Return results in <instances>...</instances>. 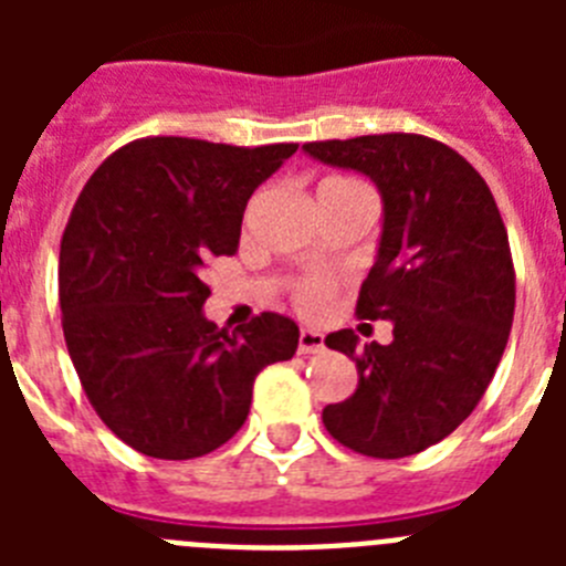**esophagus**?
<instances>
[{
  "label": "esophagus",
  "mask_w": 566,
  "mask_h": 566,
  "mask_svg": "<svg viewBox=\"0 0 566 566\" xmlns=\"http://www.w3.org/2000/svg\"><path fill=\"white\" fill-rule=\"evenodd\" d=\"M297 348L300 354H319L326 348V337L319 332H312V328H303L297 337Z\"/></svg>",
  "instance_id": "1"
}]
</instances>
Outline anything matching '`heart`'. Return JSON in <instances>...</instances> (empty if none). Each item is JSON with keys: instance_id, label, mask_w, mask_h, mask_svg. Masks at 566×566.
Listing matches in <instances>:
<instances>
[{"instance_id": "1", "label": "heart", "mask_w": 566, "mask_h": 566, "mask_svg": "<svg viewBox=\"0 0 566 566\" xmlns=\"http://www.w3.org/2000/svg\"><path fill=\"white\" fill-rule=\"evenodd\" d=\"M357 187H363V184L354 181V178H326V181L319 184V189H357ZM328 300H332V280L326 277L312 274V277H303L297 286H294V306H297L303 314H308V317H317V314L326 312Z\"/></svg>"}]
</instances>
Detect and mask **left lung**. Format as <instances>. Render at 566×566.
I'll return each mask as SVG.
<instances>
[{
    "instance_id": "obj_1",
    "label": "left lung",
    "mask_w": 566,
    "mask_h": 566,
    "mask_svg": "<svg viewBox=\"0 0 566 566\" xmlns=\"http://www.w3.org/2000/svg\"><path fill=\"white\" fill-rule=\"evenodd\" d=\"M303 149L377 184L382 238L357 314L394 323L391 345L328 334L359 382L323 408V424L363 457H413L457 431L496 374L516 308L507 229L482 175L437 138L385 133Z\"/></svg>"
}]
</instances>
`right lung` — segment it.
I'll list each match as a JSON object with an SVG mask.
<instances>
[{"label": "right lung", "instance_id": "1", "mask_svg": "<svg viewBox=\"0 0 566 566\" xmlns=\"http://www.w3.org/2000/svg\"><path fill=\"white\" fill-rule=\"evenodd\" d=\"M294 153L149 135L84 184L59 252L64 343L90 405L133 451L221 448L247 422L254 377L297 352L283 314L232 334L203 317V266L238 252L249 198Z\"/></svg>", "mask_w": 566, "mask_h": 566}]
</instances>
